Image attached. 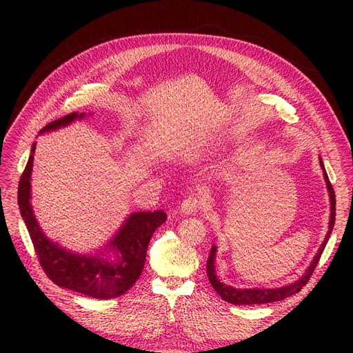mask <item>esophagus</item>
<instances>
[{
  "label": "esophagus",
  "instance_id": "34e87169",
  "mask_svg": "<svg viewBox=\"0 0 353 353\" xmlns=\"http://www.w3.org/2000/svg\"><path fill=\"white\" fill-rule=\"evenodd\" d=\"M200 206H201V199L199 197V194L192 193L183 200L181 212L184 214H194L200 209Z\"/></svg>",
  "mask_w": 353,
  "mask_h": 353
}]
</instances>
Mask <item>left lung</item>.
I'll use <instances>...</instances> for the list:
<instances>
[{
	"label": "left lung",
	"mask_w": 353,
	"mask_h": 353,
	"mask_svg": "<svg viewBox=\"0 0 353 353\" xmlns=\"http://www.w3.org/2000/svg\"><path fill=\"white\" fill-rule=\"evenodd\" d=\"M319 163H321V167H322V170H323V179L326 181V189H327L329 201H330L329 228H327V233L325 236V240L322 242L318 253L314 254V257L312 259V262L307 266V269L305 270L303 276L299 277L298 281H294L293 283H289V285H285V286H281V288H269V289H262V288L239 289V288H233L230 285H226V283L219 281V277L216 274V268H214L217 246L213 245L212 250H210V254H209V259H208V276H209V281H210L213 289L220 294L221 299L229 302V303H233V305H259V303L279 302V301H283V299L289 298V296H292L294 293L301 292V289L309 282L310 276H312L314 268H316L319 259H321V254H322V252H323V249H325V246L327 243V240L330 237L333 226H335V216H336L335 192H333V188H332V184L329 181L327 173L325 170V165H323V161H322L321 157H319Z\"/></svg>",
	"instance_id": "left-lung-1"
}]
</instances>
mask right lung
Here are the masks:
<instances>
[{
	"label": "right lung",
	"mask_w": 353,
	"mask_h": 353,
	"mask_svg": "<svg viewBox=\"0 0 353 353\" xmlns=\"http://www.w3.org/2000/svg\"><path fill=\"white\" fill-rule=\"evenodd\" d=\"M83 119H85L84 113H71L46 125L40 134ZM35 144L31 147L28 163L18 184V206L40 265L50 279L60 288L96 299H111L124 294L141 274L148 242L154 230L165 221V213L156 210L128 214L114 236L94 253L81 254L67 250L59 242L47 237L32 210L31 173Z\"/></svg>",
	"instance_id": "right-lung-1"
}]
</instances>
